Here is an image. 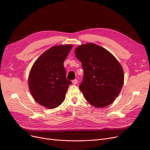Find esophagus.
I'll list each match as a JSON object with an SVG mask.
<instances>
[{
    "label": "esophagus",
    "mask_w": 150,
    "mask_h": 150,
    "mask_svg": "<svg viewBox=\"0 0 150 150\" xmlns=\"http://www.w3.org/2000/svg\"><path fill=\"white\" fill-rule=\"evenodd\" d=\"M72 84H77L78 83V81L77 79H74V80L72 81Z\"/></svg>",
    "instance_id": "esophagus-1"
}]
</instances>
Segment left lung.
I'll return each instance as SVG.
<instances>
[{"mask_svg": "<svg viewBox=\"0 0 150 150\" xmlns=\"http://www.w3.org/2000/svg\"><path fill=\"white\" fill-rule=\"evenodd\" d=\"M82 63L84 76L79 85L86 100L96 108L111 104L118 96L124 83V72L115 56L93 43L81 45L75 49Z\"/></svg>", "mask_w": 150, "mask_h": 150, "instance_id": "1", "label": "left lung"}]
</instances>
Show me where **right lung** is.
Instances as JSON below:
<instances>
[{
	"instance_id": "obj_1",
	"label": "right lung",
	"mask_w": 150,
	"mask_h": 150,
	"mask_svg": "<svg viewBox=\"0 0 150 150\" xmlns=\"http://www.w3.org/2000/svg\"><path fill=\"white\" fill-rule=\"evenodd\" d=\"M72 47L71 44L53 46L34 63L28 84L32 96L40 105L54 109L64 101L72 83L66 79L63 63Z\"/></svg>"
}]
</instances>
